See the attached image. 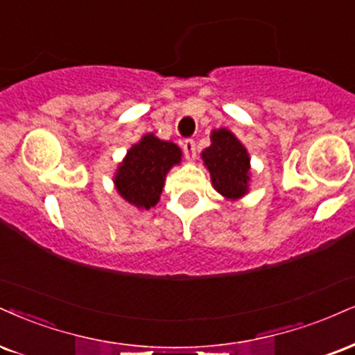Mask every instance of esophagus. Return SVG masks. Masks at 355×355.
I'll use <instances>...</instances> for the list:
<instances>
[{"instance_id": "34e87169", "label": "esophagus", "mask_w": 355, "mask_h": 355, "mask_svg": "<svg viewBox=\"0 0 355 355\" xmlns=\"http://www.w3.org/2000/svg\"><path fill=\"white\" fill-rule=\"evenodd\" d=\"M183 152H185V159L187 160H195L196 157V145L193 139H187L183 142Z\"/></svg>"}]
</instances>
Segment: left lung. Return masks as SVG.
<instances>
[{
  "mask_svg": "<svg viewBox=\"0 0 355 355\" xmlns=\"http://www.w3.org/2000/svg\"><path fill=\"white\" fill-rule=\"evenodd\" d=\"M211 145L202 152L203 164L210 170L213 189L228 200L248 193L250 155L240 140L228 129L211 132Z\"/></svg>",
  "mask_w": 355,
  "mask_h": 355,
  "instance_id": "left-lung-1",
  "label": "left lung"
}]
</instances>
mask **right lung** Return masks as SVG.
<instances>
[{"instance_id":"obj_1","label":"right lung","mask_w":355,"mask_h":355,"mask_svg":"<svg viewBox=\"0 0 355 355\" xmlns=\"http://www.w3.org/2000/svg\"><path fill=\"white\" fill-rule=\"evenodd\" d=\"M182 160L178 145L147 134L132 145L115 172V189L125 202L142 210H150L160 200L165 177Z\"/></svg>"}]
</instances>
